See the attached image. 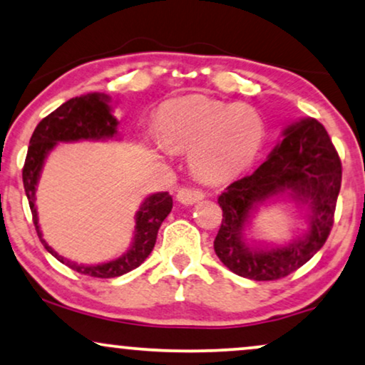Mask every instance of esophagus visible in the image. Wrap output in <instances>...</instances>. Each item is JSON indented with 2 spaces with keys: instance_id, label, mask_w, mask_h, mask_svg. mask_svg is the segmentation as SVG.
<instances>
[{
  "instance_id": "esophagus-1",
  "label": "esophagus",
  "mask_w": 365,
  "mask_h": 365,
  "mask_svg": "<svg viewBox=\"0 0 365 365\" xmlns=\"http://www.w3.org/2000/svg\"><path fill=\"white\" fill-rule=\"evenodd\" d=\"M178 201L182 205H194V202L205 200V192L196 187H181L176 194Z\"/></svg>"
}]
</instances>
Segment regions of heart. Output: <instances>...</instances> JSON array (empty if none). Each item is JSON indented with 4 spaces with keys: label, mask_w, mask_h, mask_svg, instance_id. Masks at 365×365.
<instances>
[{
    "label": "heart",
    "mask_w": 365,
    "mask_h": 365,
    "mask_svg": "<svg viewBox=\"0 0 365 365\" xmlns=\"http://www.w3.org/2000/svg\"><path fill=\"white\" fill-rule=\"evenodd\" d=\"M267 127L252 106L186 96L165 102L158 113V137L164 149L189 150L191 169L205 181L238 176L257 159Z\"/></svg>",
    "instance_id": "obj_1"
}]
</instances>
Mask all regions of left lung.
<instances>
[{
  "label": "left lung",
  "instance_id": "left-lung-1",
  "mask_svg": "<svg viewBox=\"0 0 365 365\" xmlns=\"http://www.w3.org/2000/svg\"><path fill=\"white\" fill-rule=\"evenodd\" d=\"M283 137L257 171L231 182L217 197L223 221L215 252L225 267L250 280H280L304 267L325 245L334 225L342 164L327 130L319 120L302 119L288 125ZM282 193L309 206V231L287 247L250 249L242 240L249 215L259 202Z\"/></svg>",
  "mask_w": 365,
  "mask_h": 365
}]
</instances>
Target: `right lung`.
I'll return each mask as SVG.
<instances>
[{"label": "right lung", "mask_w": 365, "mask_h": 365, "mask_svg": "<svg viewBox=\"0 0 365 365\" xmlns=\"http://www.w3.org/2000/svg\"><path fill=\"white\" fill-rule=\"evenodd\" d=\"M108 101L110 98L107 96L96 92L70 98V101L61 103L56 110L46 115L36 125L30 139V145H28L25 165H23V186H25L28 202H30L38 238L43 243L45 250L53 255L58 262L67 264L68 268L82 273V275L96 278L120 277L144 263V259L153 252L160 225L173 210V197L169 196V192H155L145 197V201L142 202L140 210L135 215V235L129 252L112 259V262L101 264H78L70 262V259L60 257L41 236L40 226H38L35 192L46 155L58 142H73L82 139L98 140L110 139L115 135L119 122L112 115Z\"/></svg>", "instance_id": "right-lung-1"}]
</instances>
